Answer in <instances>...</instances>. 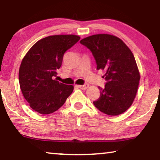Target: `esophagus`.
Returning a JSON list of instances; mask_svg holds the SVG:
<instances>
[{
  "instance_id": "34e87169",
  "label": "esophagus",
  "mask_w": 160,
  "mask_h": 160,
  "mask_svg": "<svg viewBox=\"0 0 160 160\" xmlns=\"http://www.w3.org/2000/svg\"><path fill=\"white\" fill-rule=\"evenodd\" d=\"M78 87L79 88L82 89V90H86V89H88V88L89 87V85L88 84H85V85H78Z\"/></svg>"
}]
</instances>
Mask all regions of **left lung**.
<instances>
[{
	"mask_svg": "<svg viewBox=\"0 0 160 160\" xmlns=\"http://www.w3.org/2000/svg\"><path fill=\"white\" fill-rule=\"evenodd\" d=\"M80 42L92 51L97 70L104 71L107 81L104 88L98 87L100 97L94 106L109 116L125 112L134 101L140 79L132 51L120 38L108 34L92 35Z\"/></svg>",
	"mask_w": 160,
	"mask_h": 160,
	"instance_id": "left-lung-1",
	"label": "left lung"
}]
</instances>
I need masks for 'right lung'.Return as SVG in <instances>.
I'll return each instance as SVG.
<instances>
[{
    "instance_id": "obj_1",
    "label": "right lung",
    "mask_w": 160,
    "mask_h": 160,
    "mask_svg": "<svg viewBox=\"0 0 160 160\" xmlns=\"http://www.w3.org/2000/svg\"><path fill=\"white\" fill-rule=\"evenodd\" d=\"M74 34L48 36L32 46L22 60L19 82L29 107L41 114H50L63 106L74 87L53 80L66 51L79 41Z\"/></svg>"
}]
</instances>
